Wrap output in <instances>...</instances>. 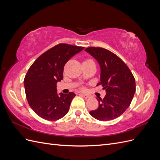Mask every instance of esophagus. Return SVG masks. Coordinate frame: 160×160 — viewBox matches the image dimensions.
I'll return each mask as SVG.
<instances>
[{"mask_svg":"<svg viewBox=\"0 0 160 160\" xmlns=\"http://www.w3.org/2000/svg\"><path fill=\"white\" fill-rule=\"evenodd\" d=\"M81 95H82L83 97H84L85 98H89V95H87V94H83V93H80Z\"/></svg>","mask_w":160,"mask_h":160,"instance_id":"obj_1","label":"esophagus"}]
</instances>
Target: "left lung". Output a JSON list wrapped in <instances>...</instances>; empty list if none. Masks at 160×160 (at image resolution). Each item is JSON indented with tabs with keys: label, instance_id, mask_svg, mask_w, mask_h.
<instances>
[{
	"label": "left lung",
	"instance_id": "8db88e82",
	"mask_svg": "<svg viewBox=\"0 0 160 160\" xmlns=\"http://www.w3.org/2000/svg\"><path fill=\"white\" fill-rule=\"evenodd\" d=\"M98 61L100 67V81L105 91V98H99L98 108L89 111L99 121H109L123 114L132 102L135 92V81L126 64L112 52L101 47L85 49Z\"/></svg>",
	"mask_w": 160,
	"mask_h": 160
}]
</instances>
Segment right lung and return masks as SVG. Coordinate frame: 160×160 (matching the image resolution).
Returning a JSON list of instances; mask_svg holds the SVG:
<instances>
[{"label": "right lung", "instance_id": "obj_1", "mask_svg": "<svg viewBox=\"0 0 160 160\" xmlns=\"http://www.w3.org/2000/svg\"><path fill=\"white\" fill-rule=\"evenodd\" d=\"M83 49V47L57 45L38 57L31 66L24 85L28 103L39 117L55 121L68 113L76 95L72 92L58 93L57 83L63 78L66 62Z\"/></svg>", "mask_w": 160, "mask_h": 160}]
</instances>
